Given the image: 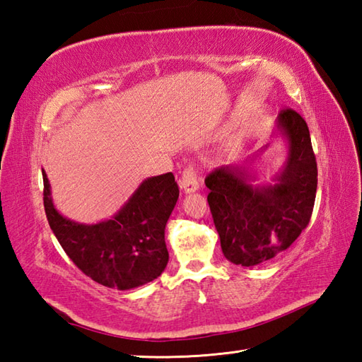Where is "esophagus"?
<instances>
[{
  "label": "esophagus",
  "mask_w": 362,
  "mask_h": 362,
  "mask_svg": "<svg viewBox=\"0 0 362 362\" xmlns=\"http://www.w3.org/2000/svg\"><path fill=\"white\" fill-rule=\"evenodd\" d=\"M179 183H180V188L185 191V193H193V191L199 189V175H197L196 165H188L185 169H183Z\"/></svg>",
  "instance_id": "obj_1"
}]
</instances>
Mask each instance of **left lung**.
Wrapping results in <instances>:
<instances>
[{"label": "left lung", "mask_w": 362, "mask_h": 362, "mask_svg": "<svg viewBox=\"0 0 362 362\" xmlns=\"http://www.w3.org/2000/svg\"><path fill=\"white\" fill-rule=\"evenodd\" d=\"M289 153L274 187L255 188L238 166L216 168L205 177L210 211L224 257L257 266L281 255L308 227L317 191V163L306 121L292 109L279 113Z\"/></svg>", "instance_id": "left-lung-1"}]
</instances>
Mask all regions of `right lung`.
<instances>
[{
  "instance_id": "1",
  "label": "right lung",
  "mask_w": 362,
  "mask_h": 362,
  "mask_svg": "<svg viewBox=\"0 0 362 362\" xmlns=\"http://www.w3.org/2000/svg\"><path fill=\"white\" fill-rule=\"evenodd\" d=\"M43 171V205L49 227L73 263L99 284L132 289L156 280L168 264L165 227L179 199L173 173L144 180L117 216L93 226L64 218L51 201Z\"/></svg>"
}]
</instances>
